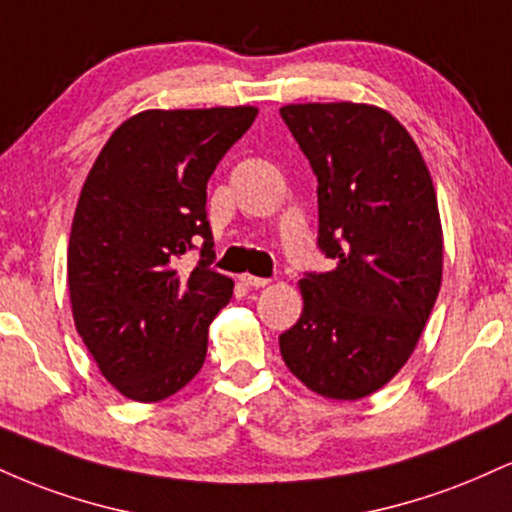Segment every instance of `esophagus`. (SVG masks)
<instances>
[{
	"instance_id": "obj_1",
	"label": "esophagus",
	"mask_w": 512,
	"mask_h": 512,
	"mask_svg": "<svg viewBox=\"0 0 512 512\" xmlns=\"http://www.w3.org/2000/svg\"><path fill=\"white\" fill-rule=\"evenodd\" d=\"M240 281L250 289H262V286L269 284V279H262V276H252V274H240Z\"/></svg>"
}]
</instances>
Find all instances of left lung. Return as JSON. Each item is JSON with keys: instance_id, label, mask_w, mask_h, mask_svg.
<instances>
[{"instance_id": "obj_1", "label": "left lung", "mask_w": 512, "mask_h": 512, "mask_svg": "<svg viewBox=\"0 0 512 512\" xmlns=\"http://www.w3.org/2000/svg\"><path fill=\"white\" fill-rule=\"evenodd\" d=\"M317 178V245L334 269L305 274L301 320L281 358L308 390L361 399L419 344L443 279L438 199L419 146L387 110L298 103L279 110Z\"/></svg>"}]
</instances>
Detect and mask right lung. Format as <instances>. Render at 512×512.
I'll return each instance as SVG.
<instances>
[{"label":"right lung","mask_w":512,"mask_h":512,"mask_svg":"<svg viewBox=\"0 0 512 512\" xmlns=\"http://www.w3.org/2000/svg\"><path fill=\"white\" fill-rule=\"evenodd\" d=\"M257 108L144 110L110 134L76 204L67 250L74 325L103 378L134 402L182 390L233 281L209 267L207 182ZM203 243L187 273L181 255Z\"/></svg>","instance_id":"1"}]
</instances>
